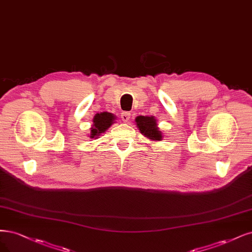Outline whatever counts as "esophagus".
<instances>
[{
  "mask_svg": "<svg viewBox=\"0 0 252 252\" xmlns=\"http://www.w3.org/2000/svg\"><path fill=\"white\" fill-rule=\"evenodd\" d=\"M121 118H122V121L125 123H127L128 121L131 118V114H130L129 111H123L122 114H121Z\"/></svg>",
  "mask_w": 252,
  "mask_h": 252,
  "instance_id": "obj_1",
  "label": "esophagus"
}]
</instances>
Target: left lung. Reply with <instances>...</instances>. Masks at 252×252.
Here are the masks:
<instances>
[{
  "label": "left lung",
  "mask_w": 252,
  "mask_h": 252,
  "mask_svg": "<svg viewBox=\"0 0 252 252\" xmlns=\"http://www.w3.org/2000/svg\"><path fill=\"white\" fill-rule=\"evenodd\" d=\"M136 126L141 133L151 141H161L162 133L159 131L158 123L154 117H144L140 116L135 119Z\"/></svg>",
  "instance_id": "8db88e82"
}]
</instances>
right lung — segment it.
Wrapping results in <instances>:
<instances>
[{"instance_id":"right-lung-1","label":"right lung","mask_w":252,"mask_h":252,"mask_svg":"<svg viewBox=\"0 0 252 252\" xmlns=\"http://www.w3.org/2000/svg\"><path fill=\"white\" fill-rule=\"evenodd\" d=\"M116 117L110 112H100L93 119V126L91 128V138H97L101 133H104L106 130L115 123Z\"/></svg>"}]
</instances>
